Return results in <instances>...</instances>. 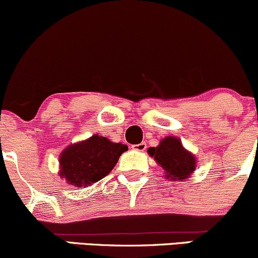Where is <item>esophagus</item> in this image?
Instances as JSON below:
<instances>
[{"instance_id":"esophagus-1","label":"esophagus","mask_w":258,"mask_h":258,"mask_svg":"<svg viewBox=\"0 0 258 258\" xmlns=\"http://www.w3.org/2000/svg\"><path fill=\"white\" fill-rule=\"evenodd\" d=\"M132 148L135 149V151H138V152H144L147 149V144L146 143H140V144H135V146H132Z\"/></svg>"}]
</instances>
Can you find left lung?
I'll use <instances>...</instances> for the list:
<instances>
[{"label": "left lung", "mask_w": 258, "mask_h": 258, "mask_svg": "<svg viewBox=\"0 0 258 258\" xmlns=\"http://www.w3.org/2000/svg\"><path fill=\"white\" fill-rule=\"evenodd\" d=\"M149 157L164 170L163 176L171 181H183L191 177L196 170L197 158L187 151L180 138L168 136L157 147L148 148Z\"/></svg>", "instance_id": "obj_1"}]
</instances>
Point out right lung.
Segmentation results:
<instances>
[{
	"mask_svg": "<svg viewBox=\"0 0 258 258\" xmlns=\"http://www.w3.org/2000/svg\"><path fill=\"white\" fill-rule=\"evenodd\" d=\"M127 149L126 144L93 135L87 140L70 144L61 152L58 175L69 185L87 187L105 177Z\"/></svg>",
	"mask_w": 258,
	"mask_h": 258,
	"instance_id": "obj_1",
	"label": "right lung"
}]
</instances>
